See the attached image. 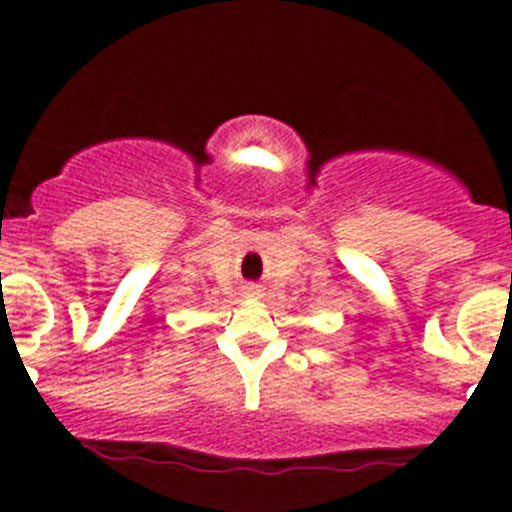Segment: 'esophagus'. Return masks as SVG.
<instances>
[{"mask_svg": "<svg viewBox=\"0 0 512 512\" xmlns=\"http://www.w3.org/2000/svg\"><path fill=\"white\" fill-rule=\"evenodd\" d=\"M246 295L248 297H259L261 292H259V287H253V284H251V287H246Z\"/></svg>", "mask_w": 512, "mask_h": 512, "instance_id": "1", "label": "esophagus"}]
</instances>
